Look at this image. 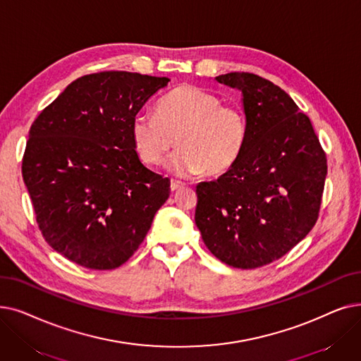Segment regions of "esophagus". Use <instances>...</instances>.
I'll list each match as a JSON object with an SVG mask.
<instances>
[{
  "label": "esophagus",
  "mask_w": 361,
  "mask_h": 361,
  "mask_svg": "<svg viewBox=\"0 0 361 361\" xmlns=\"http://www.w3.org/2000/svg\"><path fill=\"white\" fill-rule=\"evenodd\" d=\"M181 187H184V183H181V181H178V180H172V181H171V190H172V192L180 190Z\"/></svg>",
  "instance_id": "obj_1"
}]
</instances>
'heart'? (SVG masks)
Instances as JSON below:
<instances>
[{
	"label": "heart",
	"instance_id": "1",
	"mask_svg": "<svg viewBox=\"0 0 361 361\" xmlns=\"http://www.w3.org/2000/svg\"><path fill=\"white\" fill-rule=\"evenodd\" d=\"M215 94L181 85L158 103L156 115L137 114L131 121V138L146 165L162 164L174 145L166 168L174 176H218L238 162L247 138L246 115L239 106L221 104Z\"/></svg>",
	"mask_w": 361,
	"mask_h": 361
}]
</instances>
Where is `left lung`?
I'll use <instances>...</instances> for the list:
<instances>
[{
  "mask_svg": "<svg viewBox=\"0 0 361 361\" xmlns=\"http://www.w3.org/2000/svg\"><path fill=\"white\" fill-rule=\"evenodd\" d=\"M215 81L242 92L247 138L236 164L196 185L195 221L219 261L257 269L288 254L314 227L326 154L310 118L271 81L246 72Z\"/></svg>",
  "mask_w": 361,
  "mask_h": 361,
  "instance_id": "left-lung-1",
  "label": "left lung"
}]
</instances>
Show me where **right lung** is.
I'll return each mask as SVG.
<instances>
[{"mask_svg": "<svg viewBox=\"0 0 361 361\" xmlns=\"http://www.w3.org/2000/svg\"><path fill=\"white\" fill-rule=\"evenodd\" d=\"M169 78L114 71L78 78L34 121L22 176L56 252L91 270L119 267L169 197L140 161L131 121Z\"/></svg>", "mask_w": 361, "mask_h": 361, "instance_id": "add662e5", "label": "right lung"}]
</instances>
